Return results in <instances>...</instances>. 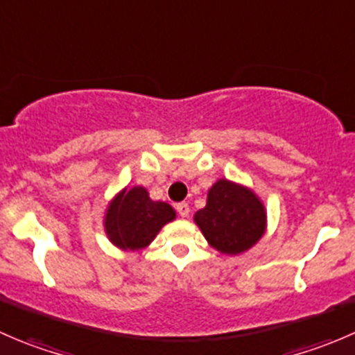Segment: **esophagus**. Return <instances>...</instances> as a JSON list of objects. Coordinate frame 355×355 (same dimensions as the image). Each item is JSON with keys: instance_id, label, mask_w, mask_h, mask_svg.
Wrapping results in <instances>:
<instances>
[{"instance_id": "esophagus-1", "label": "esophagus", "mask_w": 355, "mask_h": 355, "mask_svg": "<svg viewBox=\"0 0 355 355\" xmlns=\"http://www.w3.org/2000/svg\"><path fill=\"white\" fill-rule=\"evenodd\" d=\"M175 209H177V213L180 214L182 218H187L189 213H191V207H189L187 202H178L177 206H175Z\"/></svg>"}]
</instances>
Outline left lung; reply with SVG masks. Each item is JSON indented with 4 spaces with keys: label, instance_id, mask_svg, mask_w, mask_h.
Returning a JSON list of instances; mask_svg holds the SVG:
<instances>
[{
    "label": "left lung",
    "instance_id": "obj_1",
    "mask_svg": "<svg viewBox=\"0 0 355 355\" xmlns=\"http://www.w3.org/2000/svg\"><path fill=\"white\" fill-rule=\"evenodd\" d=\"M204 237L223 254H241L264 234L266 213L261 200L228 180H218L207 192V204L194 216Z\"/></svg>",
    "mask_w": 355,
    "mask_h": 355
}]
</instances>
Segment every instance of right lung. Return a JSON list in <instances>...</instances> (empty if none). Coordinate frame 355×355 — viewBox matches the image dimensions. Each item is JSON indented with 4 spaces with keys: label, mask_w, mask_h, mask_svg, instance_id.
<instances>
[{
    "label": "right lung",
    "mask_w": 355,
    "mask_h": 355,
    "mask_svg": "<svg viewBox=\"0 0 355 355\" xmlns=\"http://www.w3.org/2000/svg\"><path fill=\"white\" fill-rule=\"evenodd\" d=\"M175 218L170 204L151 200L148 191H123L110 204L105 227L110 241L121 249H142L153 242L159 228Z\"/></svg>",
    "instance_id": "obj_1"
}]
</instances>
